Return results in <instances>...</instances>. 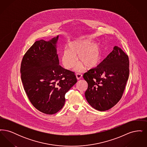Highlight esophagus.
<instances>
[{
    "label": "esophagus",
    "mask_w": 147,
    "mask_h": 147,
    "mask_svg": "<svg viewBox=\"0 0 147 147\" xmlns=\"http://www.w3.org/2000/svg\"><path fill=\"white\" fill-rule=\"evenodd\" d=\"M76 77L78 80H79L82 78V74L80 73H77L76 74Z\"/></svg>",
    "instance_id": "34e87169"
}]
</instances>
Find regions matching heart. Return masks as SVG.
I'll return each instance as SVG.
<instances>
[{
  "instance_id": "heart-1",
  "label": "heart",
  "mask_w": 147,
  "mask_h": 147,
  "mask_svg": "<svg viewBox=\"0 0 147 147\" xmlns=\"http://www.w3.org/2000/svg\"><path fill=\"white\" fill-rule=\"evenodd\" d=\"M69 49H64L62 55V62L67 69H71L76 65L79 56L81 62L76 67V71H80L86 67L88 69L96 67L101 58V49L99 45L91 40H78L70 42Z\"/></svg>"
}]
</instances>
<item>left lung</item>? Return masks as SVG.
Here are the masks:
<instances>
[{
  "mask_svg": "<svg viewBox=\"0 0 147 147\" xmlns=\"http://www.w3.org/2000/svg\"><path fill=\"white\" fill-rule=\"evenodd\" d=\"M129 58L123 50H113L98 66L83 75L88 84L85 96L95 109L104 111L112 108L122 98L128 79Z\"/></svg>",
  "mask_w": 147,
  "mask_h": 147,
  "instance_id": "8db88e82",
  "label": "left lung"
}]
</instances>
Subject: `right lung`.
<instances>
[{"instance_id":"1","label":"right lung","mask_w":147,"mask_h":147,"mask_svg":"<svg viewBox=\"0 0 147 147\" xmlns=\"http://www.w3.org/2000/svg\"><path fill=\"white\" fill-rule=\"evenodd\" d=\"M37 41L22 58L20 67L24 89L30 102L40 112L53 115L65 104V93L77 82L75 73L59 64L56 43Z\"/></svg>"}]
</instances>
